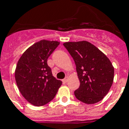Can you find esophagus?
Returning a JSON list of instances; mask_svg holds the SVG:
<instances>
[{"label":"esophagus","mask_w":129,"mask_h":129,"mask_svg":"<svg viewBox=\"0 0 129 129\" xmlns=\"http://www.w3.org/2000/svg\"><path fill=\"white\" fill-rule=\"evenodd\" d=\"M68 79H69V78L68 77V76H66V77L63 80V82H68Z\"/></svg>","instance_id":"1"}]
</instances>
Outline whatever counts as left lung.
<instances>
[{
    "label": "left lung",
    "mask_w": 129,
    "mask_h": 129,
    "mask_svg": "<svg viewBox=\"0 0 129 129\" xmlns=\"http://www.w3.org/2000/svg\"><path fill=\"white\" fill-rule=\"evenodd\" d=\"M63 46L75 62L80 84L74 95L80 102L93 104L100 102L112 85L114 69L100 49L87 41L68 42Z\"/></svg>",
    "instance_id": "left-lung-1"
}]
</instances>
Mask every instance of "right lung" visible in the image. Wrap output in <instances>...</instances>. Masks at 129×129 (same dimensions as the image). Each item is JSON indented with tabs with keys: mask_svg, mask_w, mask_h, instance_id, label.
Instances as JSON below:
<instances>
[{
	"mask_svg": "<svg viewBox=\"0 0 129 129\" xmlns=\"http://www.w3.org/2000/svg\"><path fill=\"white\" fill-rule=\"evenodd\" d=\"M58 41L42 40L29 47L19 58L15 78L20 93L35 106L48 104L62 84L52 74L47 59L58 47Z\"/></svg>",
	"mask_w": 129,
	"mask_h": 129,
	"instance_id": "add662e5",
	"label": "right lung"
}]
</instances>
